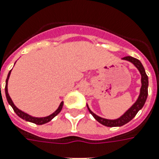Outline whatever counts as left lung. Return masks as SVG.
I'll list each match as a JSON object with an SVG mask.
<instances>
[{"mask_svg":"<svg viewBox=\"0 0 159 159\" xmlns=\"http://www.w3.org/2000/svg\"><path fill=\"white\" fill-rule=\"evenodd\" d=\"M122 59L131 62L139 70V71L140 75H141V88H140L139 95V97L136 100V102L134 103V105L131 107L128 110H126L124 114H122L120 118L115 119V120H108V119H104L100 117L98 115L94 114L89 109V107L87 105L88 109L89 111V113L93 115V117L99 123L102 124L103 126L114 127V126H121L126 124V123H128L130 120H132L135 117V115L137 114L138 112L143 107V106L145 105V101L147 99V95H148V76H147L146 73H145V68L142 65L141 62L139 59H137V58H134L133 57L130 56L125 57Z\"/></svg>","mask_w":159,"mask_h":159,"instance_id":"obj_1","label":"left lung"}]
</instances>
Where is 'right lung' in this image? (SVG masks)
<instances>
[{"label":"right lung","instance_id":"add662e5","mask_svg":"<svg viewBox=\"0 0 159 159\" xmlns=\"http://www.w3.org/2000/svg\"><path fill=\"white\" fill-rule=\"evenodd\" d=\"M11 71H12V70H10L9 73H8V75H7V77L6 80V86H5V93H6V97L7 100V102L9 103V105L12 107H13V109L14 111L16 113L19 117H20L23 120H25L26 121H29V122H33L34 124H37V125H43V124H45V123H47V122L51 121L52 120L55 116H57V114L60 113V111L62 110V108H63V105H64V102H62L60 103V105L59 107H57V109L54 113H52V114H50L48 116H45V117H40V118H39V117H33L32 115H29L28 114H26L25 112H23L20 109H19L17 107L15 106L13 102V101H12V99L8 95V91H7V82H8V79H9V76L10 74H11Z\"/></svg>","mask_w":159,"mask_h":159}]
</instances>
